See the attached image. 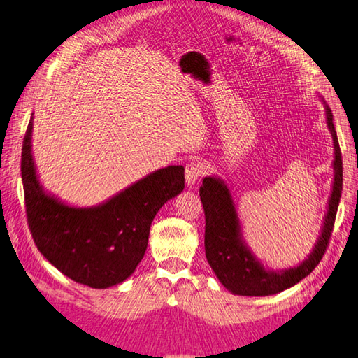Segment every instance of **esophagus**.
Returning <instances> with one entry per match:
<instances>
[{
    "mask_svg": "<svg viewBox=\"0 0 358 358\" xmlns=\"http://www.w3.org/2000/svg\"><path fill=\"white\" fill-rule=\"evenodd\" d=\"M201 175H203V166L200 163H189L186 166V172H185L186 185L187 186L197 185Z\"/></svg>",
    "mask_w": 358,
    "mask_h": 358,
    "instance_id": "obj_1",
    "label": "esophagus"
}]
</instances>
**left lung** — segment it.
<instances>
[{
	"instance_id": "8db88e82",
	"label": "left lung",
	"mask_w": 358,
	"mask_h": 358,
	"mask_svg": "<svg viewBox=\"0 0 358 358\" xmlns=\"http://www.w3.org/2000/svg\"><path fill=\"white\" fill-rule=\"evenodd\" d=\"M324 103L326 125L334 141V181L331 197L321 225V233L312 251L303 262L284 270H271L255 256L242 233V223L229 187L215 175L203 178L200 199L205 209V253L215 276L222 285L233 295L241 296H268L290 289L301 279L309 276L312 270L324 256L331 239L335 215L343 189V163L338 145L337 131L334 127V117L329 105Z\"/></svg>"
}]
</instances>
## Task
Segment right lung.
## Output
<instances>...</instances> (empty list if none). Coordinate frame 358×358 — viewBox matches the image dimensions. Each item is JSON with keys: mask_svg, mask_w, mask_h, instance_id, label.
Here are the masks:
<instances>
[{"mask_svg": "<svg viewBox=\"0 0 358 358\" xmlns=\"http://www.w3.org/2000/svg\"><path fill=\"white\" fill-rule=\"evenodd\" d=\"M32 129L34 115L21 152V180L38 251L63 275L91 289L124 282L144 257L157 213L185 189V167L158 169L96 206H73L41 186Z\"/></svg>", "mask_w": 358, "mask_h": 358, "instance_id": "1", "label": "right lung"}]
</instances>
